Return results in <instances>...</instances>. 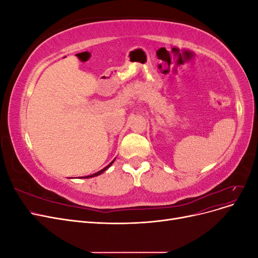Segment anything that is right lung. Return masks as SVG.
I'll return each mask as SVG.
<instances>
[{"mask_svg":"<svg viewBox=\"0 0 258 258\" xmlns=\"http://www.w3.org/2000/svg\"><path fill=\"white\" fill-rule=\"evenodd\" d=\"M113 162H114V160H113L112 162H110V165H108V166H106V167H105V168H103L102 170H100V171H98V172H97V173H93V174H91V175H88V176H86V177H87V178H88V177H93V176H97V175H100L101 173H103V172H104V171H105V170H106L107 168H110V166L112 165V163H113Z\"/></svg>","mask_w":258,"mask_h":258,"instance_id":"obj_1","label":"right lung"}]
</instances>
